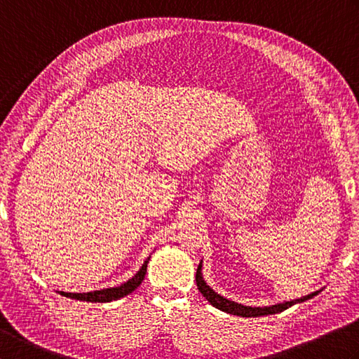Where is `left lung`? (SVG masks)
Listing matches in <instances>:
<instances>
[{
	"instance_id": "left-lung-1",
	"label": "left lung",
	"mask_w": 359,
	"mask_h": 359,
	"mask_svg": "<svg viewBox=\"0 0 359 359\" xmlns=\"http://www.w3.org/2000/svg\"><path fill=\"white\" fill-rule=\"evenodd\" d=\"M196 282H197V288H199V292L203 294L205 299H207L212 307H216V309L222 310V311H226V313H230V315L242 316V318H259V316L280 313L282 310L292 307L297 302H304L307 299H311V297L316 296L319 292H321V290H318V292H313V293H310L307 296H302V297H299V299L274 304V306H270V307H250V306H242V304L226 299V297L220 296L210 285H207V282H205V279L202 276V262L199 264V266H197Z\"/></svg>"
}]
</instances>
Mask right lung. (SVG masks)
I'll list each match as a JSON object with an SVG mask.
<instances>
[{
    "instance_id": "1",
    "label": "right lung",
    "mask_w": 359,
    "mask_h": 359,
    "mask_svg": "<svg viewBox=\"0 0 359 359\" xmlns=\"http://www.w3.org/2000/svg\"><path fill=\"white\" fill-rule=\"evenodd\" d=\"M151 256L143 262L140 266V270L137 271L134 276L126 280L125 284H121L118 287H112V288H103V290H95V292H88V293H66V292H58L62 296L66 297H72V299L77 301H86V302H111V301H117L120 297H123L129 293H133L134 290L142 284V280L144 279V274H147V266L149 262Z\"/></svg>"
}]
</instances>
